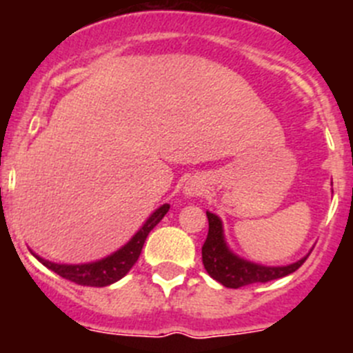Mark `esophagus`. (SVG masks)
<instances>
[{
    "instance_id": "1",
    "label": "esophagus",
    "mask_w": 353,
    "mask_h": 353,
    "mask_svg": "<svg viewBox=\"0 0 353 353\" xmlns=\"http://www.w3.org/2000/svg\"><path fill=\"white\" fill-rule=\"evenodd\" d=\"M185 192H187L188 195H197L201 194V187H197L195 183H188V187L185 188Z\"/></svg>"
}]
</instances>
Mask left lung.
<instances>
[{
  "label": "left lung",
  "mask_w": 353,
  "mask_h": 353,
  "mask_svg": "<svg viewBox=\"0 0 353 353\" xmlns=\"http://www.w3.org/2000/svg\"><path fill=\"white\" fill-rule=\"evenodd\" d=\"M205 214H208L209 232L208 239L202 245V264L209 276L219 281L223 287L240 288L252 283H268V281L292 274L305 263L307 256L290 266L278 268L259 266V264L240 259L226 247L225 239H223L221 219L212 212H205Z\"/></svg>",
  "instance_id": "8db88e82"
}]
</instances>
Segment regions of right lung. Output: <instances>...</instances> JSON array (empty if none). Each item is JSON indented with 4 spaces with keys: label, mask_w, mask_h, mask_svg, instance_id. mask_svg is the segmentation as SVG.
I'll list each match as a JSON object with an SVG mask.
<instances>
[{
    "label": "right lung",
    "mask_w": 353,
    "mask_h": 353,
    "mask_svg": "<svg viewBox=\"0 0 353 353\" xmlns=\"http://www.w3.org/2000/svg\"><path fill=\"white\" fill-rule=\"evenodd\" d=\"M168 209L170 204L161 205L158 211L152 212L151 218H149L148 221H145V225L135 233L134 239H132L127 245H123L120 250H117L114 254L108 256L106 259L97 261V263L73 264L72 266V264H54L50 263V261L41 259V257L37 256L36 257L48 268V270L54 271L59 276L65 278V280L73 281V283L83 285V287H108V285L121 280V278L132 270V266L137 263L149 232L165 218Z\"/></svg>",
    "instance_id": "add662e5"
}]
</instances>
